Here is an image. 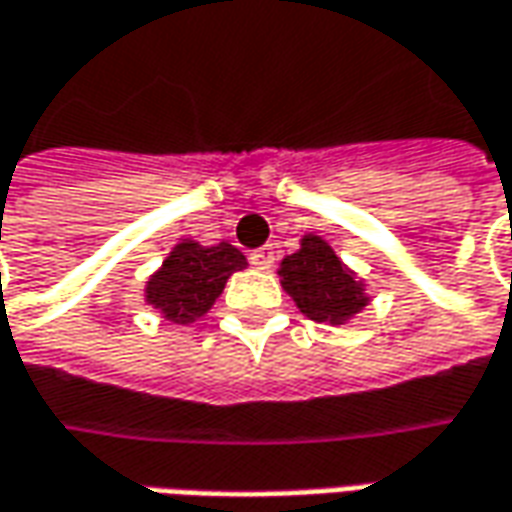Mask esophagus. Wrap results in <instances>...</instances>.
<instances>
[{"instance_id": "esophagus-1", "label": "esophagus", "mask_w": 512, "mask_h": 512, "mask_svg": "<svg viewBox=\"0 0 512 512\" xmlns=\"http://www.w3.org/2000/svg\"><path fill=\"white\" fill-rule=\"evenodd\" d=\"M249 263H252L255 269H272V263H274L272 246H263V249H255V252L249 255Z\"/></svg>"}]
</instances>
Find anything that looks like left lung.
Segmentation results:
<instances>
[{
    "instance_id": "obj_1",
    "label": "left lung",
    "mask_w": 512,
    "mask_h": 512,
    "mask_svg": "<svg viewBox=\"0 0 512 512\" xmlns=\"http://www.w3.org/2000/svg\"><path fill=\"white\" fill-rule=\"evenodd\" d=\"M277 274L297 309L317 323L343 326L368 306L365 283L320 235H303L300 249L283 257Z\"/></svg>"
}]
</instances>
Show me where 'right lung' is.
<instances>
[{
	"label": "right lung",
	"instance_id": "obj_1",
	"mask_svg": "<svg viewBox=\"0 0 512 512\" xmlns=\"http://www.w3.org/2000/svg\"><path fill=\"white\" fill-rule=\"evenodd\" d=\"M240 269H246V257L232 243L201 246L181 240L147 280L144 297L169 323L189 326L215 306L226 280Z\"/></svg>",
	"mask_w": 512,
	"mask_h": 512
}]
</instances>
